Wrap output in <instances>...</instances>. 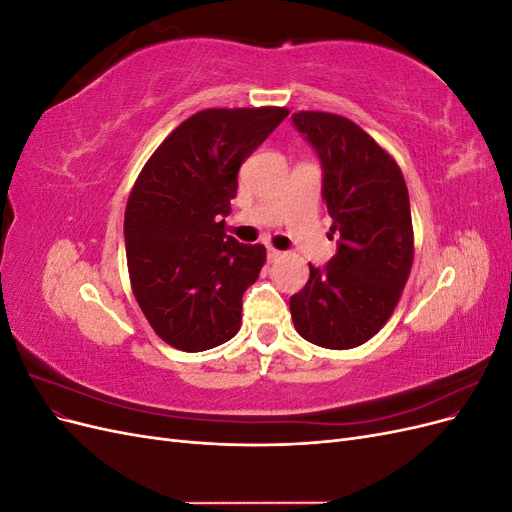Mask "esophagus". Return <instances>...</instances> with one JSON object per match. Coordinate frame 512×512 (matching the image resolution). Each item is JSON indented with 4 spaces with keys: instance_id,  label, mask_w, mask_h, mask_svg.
Wrapping results in <instances>:
<instances>
[{
    "instance_id": "obj_1",
    "label": "esophagus",
    "mask_w": 512,
    "mask_h": 512,
    "mask_svg": "<svg viewBox=\"0 0 512 512\" xmlns=\"http://www.w3.org/2000/svg\"><path fill=\"white\" fill-rule=\"evenodd\" d=\"M267 258H269V262H275L277 258H282V252L275 250V247H269V250H267Z\"/></svg>"
}]
</instances>
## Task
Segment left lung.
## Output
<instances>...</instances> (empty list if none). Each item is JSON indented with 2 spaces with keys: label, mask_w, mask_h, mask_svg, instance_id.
Segmentation results:
<instances>
[{
  "label": "left lung",
  "mask_w": 512,
  "mask_h": 512,
  "mask_svg": "<svg viewBox=\"0 0 512 512\" xmlns=\"http://www.w3.org/2000/svg\"><path fill=\"white\" fill-rule=\"evenodd\" d=\"M292 123L322 168V200L337 232V252L309 265L307 284L290 297L297 333L322 348L365 344L389 320L412 258V215L397 162L354 121L301 111Z\"/></svg>",
  "instance_id": "1"
}]
</instances>
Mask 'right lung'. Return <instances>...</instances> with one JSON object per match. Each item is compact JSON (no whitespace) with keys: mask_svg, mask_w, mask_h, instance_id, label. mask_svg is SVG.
Here are the masks:
<instances>
[{"mask_svg":"<svg viewBox=\"0 0 512 512\" xmlns=\"http://www.w3.org/2000/svg\"><path fill=\"white\" fill-rule=\"evenodd\" d=\"M288 108H207L185 119L145 164L123 237L134 297L166 344L203 352L241 329L243 292L265 265L260 243L224 232L241 164Z\"/></svg>","mask_w":512,"mask_h":512,"instance_id":"right-lung-1","label":"right lung"}]
</instances>
